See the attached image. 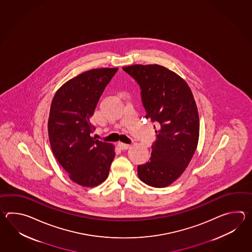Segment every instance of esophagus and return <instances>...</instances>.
I'll return each instance as SVG.
<instances>
[{
    "instance_id": "esophagus-1",
    "label": "esophagus",
    "mask_w": 252,
    "mask_h": 252,
    "mask_svg": "<svg viewBox=\"0 0 252 252\" xmlns=\"http://www.w3.org/2000/svg\"><path fill=\"white\" fill-rule=\"evenodd\" d=\"M118 146L119 148L123 150H128V148H130V145L123 143V142H119Z\"/></svg>"
}]
</instances>
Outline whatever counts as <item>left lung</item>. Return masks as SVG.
<instances>
[{"label":"left lung","mask_w":252,"mask_h":252,"mask_svg":"<svg viewBox=\"0 0 252 252\" xmlns=\"http://www.w3.org/2000/svg\"><path fill=\"white\" fill-rule=\"evenodd\" d=\"M123 69L140 86L146 119L159 124L150 160L138 166V176L148 186L166 188L186 170L198 144L193 93L181 76L163 65L133 64Z\"/></svg>","instance_id":"obj_1"}]
</instances>
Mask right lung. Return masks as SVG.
Segmentation results:
<instances>
[{"mask_svg": "<svg viewBox=\"0 0 252 252\" xmlns=\"http://www.w3.org/2000/svg\"><path fill=\"white\" fill-rule=\"evenodd\" d=\"M118 68L88 70L65 82L54 96L48 122L51 150L70 179L85 188L106 180L115 147L92 137L97 103Z\"/></svg>", "mask_w": 252, "mask_h": 252, "instance_id": "1", "label": "right lung"}]
</instances>
